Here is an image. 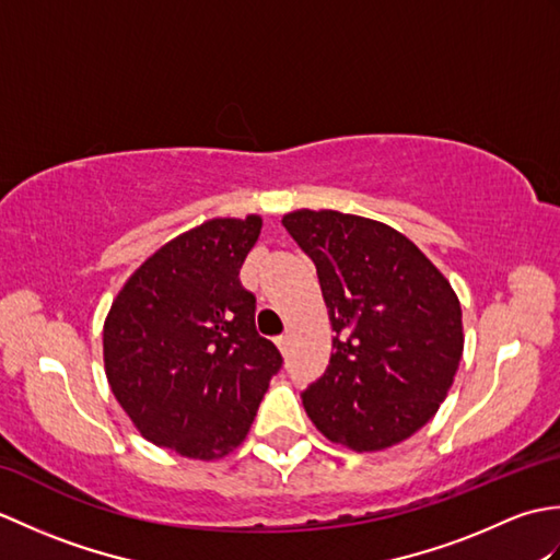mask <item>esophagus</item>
Wrapping results in <instances>:
<instances>
[{"label": "esophagus", "instance_id": "1", "mask_svg": "<svg viewBox=\"0 0 560 560\" xmlns=\"http://www.w3.org/2000/svg\"><path fill=\"white\" fill-rule=\"evenodd\" d=\"M273 341H277V347H279V351H281V353H287V349H289V341H291V335H281V337H277Z\"/></svg>", "mask_w": 560, "mask_h": 560}]
</instances>
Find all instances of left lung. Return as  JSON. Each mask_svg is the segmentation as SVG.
Returning <instances> with one entry per match:
<instances>
[{
  "instance_id": "1",
  "label": "left lung",
  "mask_w": 560,
  "mask_h": 560,
  "mask_svg": "<svg viewBox=\"0 0 560 560\" xmlns=\"http://www.w3.org/2000/svg\"><path fill=\"white\" fill-rule=\"evenodd\" d=\"M313 259L327 305L331 355L303 407L331 443L385 450L433 419L464 349L450 281L407 235L339 211L281 219Z\"/></svg>"
}]
</instances>
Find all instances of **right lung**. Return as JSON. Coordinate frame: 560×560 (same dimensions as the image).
<instances>
[{"mask_svg":"<svg viewBox=\"0 0 560 560\" xmlns=\"http://www.w3.org/2000/svg\"><path fill=\"white\" fill-rule=\"evenodd\" d=\"M259 231V217L211 219L165 243L117 293L103 327L105 375L153 445L223 457L281 371L237 279Z\"/></svg>","mask_w":560,"mask_h":560,"instance_id":"add662e5","label":"right lung"}]
</instances>
